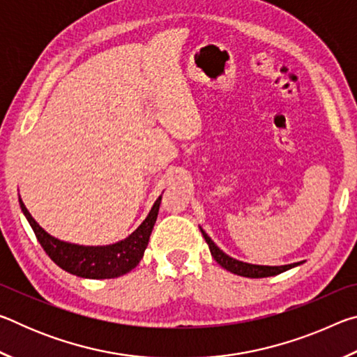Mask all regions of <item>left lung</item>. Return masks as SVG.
<instances>
[{"mask_svg":"<svg viewBox=\"0 0 357 357\" xmlns=\"http://www.w3.org/2000/svg\"><path fill=\"white\" fill-rule=\"evenodd\" d=\"M202 233H203V238L206 239V243L209 245L211 255L214 257L215 261L219 263L222 268H225L227 271H229V273H233V274L250 277V279H261V277H271V275L282 274V273H285V271L294 268V266L301 264V263H293V264H285V266H258V264H249V263L238 261V259H234L231 257H228L227 253H223L219 247H217L213 241H211V238L203 231V229H202Z\"/></svg>","mask_w":357,"mask_h":357,"instance_id":"left-lung-1","label":"left lung"}]
</instances>
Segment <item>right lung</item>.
Wrapping results in <instances>:
<instances>
[{"instance_id":"add662e5","label":"right lung","mask_w":357,"mask_h":357,"mask_svg":"<svg viewBox=\"0 0 357 357\" xmlns=\"http://www.w3.org/2000/svg\"><path fill=\"white\" fill-rule=\"evenodd\" d=\"M20 206L42 249L59 268L84 279H114L128 274L143 258L159 213L160 197L155 200L146 219L129 238L105 247H84L55 239L38 225L22 200Z\"/></svg>"}]
</instances>
